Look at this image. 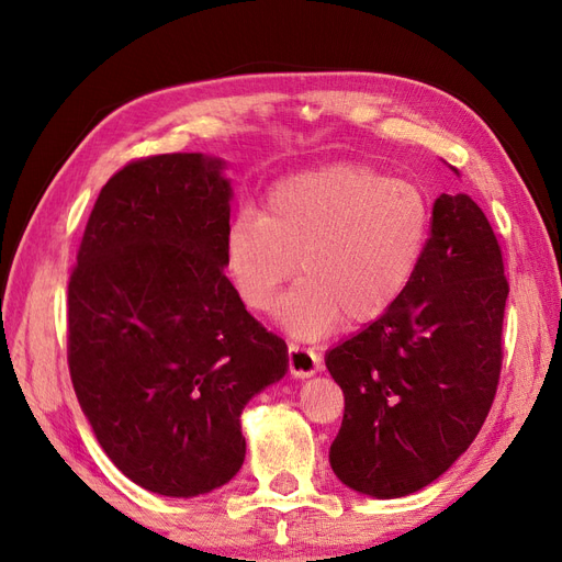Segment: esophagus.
<instances>
[{
    "mask_svg": "<svg viewBox=\"0 0 562 562\" xmlns=\"http://www.w3.org/2000/svg\"><path fill=\"white\" fill-rule=\"evenodd\" d=\"M321 356L307 347L288 345V368H291V375L295 378H310L318 370Z\"/></svg>",
    "mask_w": 562,
    "mask_h": 562,
    "instance_id": "obj_1",
    "label": "esophagus"
}]
</instances>
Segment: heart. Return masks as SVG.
Masks as SVG:
<instances>
[{
	"label": "heart",
	"mask_w": 562,
	"mask_h": 562,
	"mask_svg": "<svg viewBox=\"0 0 562 562\" xmlns=\"http://www.w3.org/2000/svg\"><path fill=\"white\" fill-rule=\"evenodd\" d=\"M431 209L417 184L366 164H333L269 187L262 213L241 211L225 236L234 288L267 312L291 279L279 321L295 337H321L339 321L366 326L389 314L417 279Z\"/></svg>",
	"instance_id": "1"
}]
</instances>
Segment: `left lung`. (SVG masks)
Segmentation results:
<instances>
[{"label": "left lung", "instance_id": "obj_1", "mask_svg": "<svg viewBox=\"0 0 562 562\" xmlns=\"http://www.w3.org/2000/svg\"><path fill=\"white\" fill-rule=\"evenodd\" d=\"M506 297L502 246L485 213L467 194H440L413 285L326 356L345 394L330 446L339 481L394 499L452 467L497 394Z\"/></svg>", "mask_w": 562, "mask_h": 562}]
</instances>
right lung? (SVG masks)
Segmentation results:
<instances>
[{
	"mask_svg": "<svg viewBox=\"0 0 562 562\" xmlns=\"http://www.w3.org/2000/svg\"><path fill=\"white\" fill-rule=\"evenodd\" d=\"M201 155L133 159L105 182L67 283V366L100 448L133 483L196 497L241 469L244 405L285 342L225 277L232 187Z\"/></svg>",
	"mask_w": 562,
	"mask_h": 562,
	"instance_id": "right-lung-1",
	"label": "right lung"
}]
</instances>
